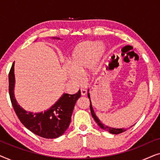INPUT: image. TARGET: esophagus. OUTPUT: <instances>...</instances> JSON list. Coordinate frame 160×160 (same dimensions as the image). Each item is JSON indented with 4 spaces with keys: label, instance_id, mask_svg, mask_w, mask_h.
<instances>
[{
    "label": "esophagus",
    "instance_id": "1",
    "mask_svg": "<svg viewBox=\"0 0 160 160\" xmlns=\"http://www.w3.org/2000/svg\"><path fill=\"white\" fill-rule=\"evenodd\" d=\"M87 89H85L84 88L81 89V94H82V95H85L87 94Z\"/></svg>",
    "mask_w": 160,
    "mask_h": 160
}]
</instances>
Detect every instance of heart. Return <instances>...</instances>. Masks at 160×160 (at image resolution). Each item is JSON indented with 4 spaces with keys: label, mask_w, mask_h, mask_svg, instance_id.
Instances as JSON below:
<instances>
[{
    "label": "heart",
    "mask_w": 160,
    "mask_h": 160,
    "mask_svg": "<svg viewBox=\"0 0 160 160\" xmlns=\"http://www.w3.org/2000/svg\"><path fill=\"white\" fill-rule=\"evenodd\" d=\"M104 51L103 46L98 41H84L78 44L74 48L70 65L66 68L68 76L76 82H82V74L89 68H95Z\"/></svg>",
    "instance_id": "heart-1"
}]
</instances>
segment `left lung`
Wrapping results in <instances>:
<instances>
[{
	"instance_id": "left-lung-1",
	"label": "left lung",
	"mask_w": 160,
	"mask_h": 160,
	"mask_svg": "<svg viewBox=\"0 0 160 160\" xmlns=\"http://www.w3.org/2000/svg\"><path fill=\"white\" fill-rule=\"evenodd\" d=\"M88 97L89 99H90V98H89V94L88 93ZM89 101H90V100H89ZM90 111H91V113H92V117L94 118V119H95V121L96 122V123H98V125L100 126V128H101L102 129H103V130L108 131L110 133H112V134H115V135H117V134H120V133L122 132H124L126 131V129L124 128H122V129H117V128H109V127L105 125V124H102V122L100 121V119H98L97 117V116L95 115V112H94V110H93V108L92 106V103H91V101H90ZM132 127V126H131Z\"/></svg>"
}]
</instances>
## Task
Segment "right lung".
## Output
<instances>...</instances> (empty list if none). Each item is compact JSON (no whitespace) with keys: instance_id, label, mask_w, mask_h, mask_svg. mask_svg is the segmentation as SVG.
Returning a JSON list of instances; mask_svg holds the SVG:
<instances>
[{"instance_id":"obj_1","label":"right lung","mask_w":160,"mask_h":160,"mask_svg":"<svg viewBox=\"0 0 160 160\" xmlns=\"http://www.w3.org/2000/svg\"><path fill=\"white\" fill-rule=\"evenodd\" d=\"M14 65V62L8 73V92L17 117L26 128L38 136L47 139L60 137L71 123L72 113L76 101L81 97V91L74 95L64 94L53 106L44 112H28L15 100Z\"/></svg>"}]
</instances>
